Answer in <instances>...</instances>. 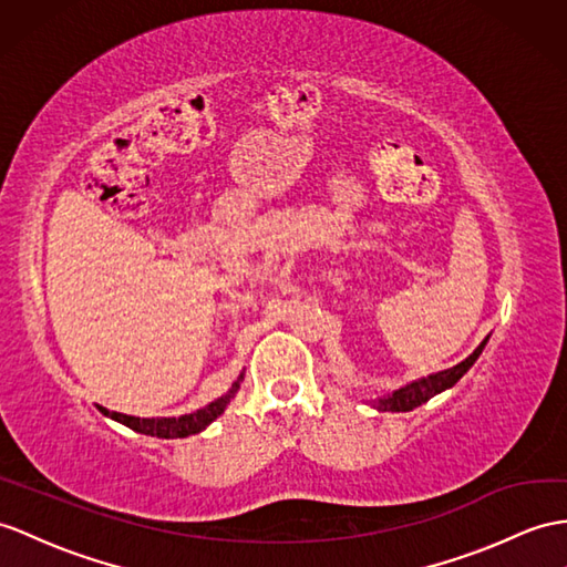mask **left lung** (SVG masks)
<instances>
[{"label":"left lung","instance_id":"1","mask_svg":"<svg viewBox=\"0 0 567 567\" xmlns=\"http://www.w3.org/2000/svg\"><path fill=\"white\" fill-rule=\"evenodd\" d=\"M486 343H488V337L483 339L478 347L474 349V353H468L462 363L452 365L447 370L433 372V375H427V378H419V380H413L409 384H402V388L390 392V394H382L378 399H370L368 404L372 409H378V411H392V413H396V411H402V413L404 411H413L416 406L425 404L427 399H433L435 394L454 388V384L462 380L464 372L476 363V358L481 355L483 349H486Z\"/></svg>","mask_w":567,"mask_h":567}]
</instances>
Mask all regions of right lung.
<instances>
[{
  "instance_id": "add662e5",
  "label": "right lung",
  "mask_w": 567,
  "mask_h": 567,
  "mask_svg": "<svg viewBox=\"0 0 567 567\" xmlns=\"http://www.w3.org/2000/svg\"><path fill=\"white\" fill-rule=\"evenodd\" d=\"M245 378V372H240V378L233 382V388L224 394L214 399L212 404H206L202 409H197L195 413H185V416H173V419H140V416H127V413H117V411H107L105 406H99L103 416L113 419L122 425L132 427V431L142 433V435H151V437H165V440H173V437H187V435H197L202 433L206 425H212L220 413L226 411V406L230 404V399L238 394L240 390V382Z\"/></svg>"
}]
</instances>
